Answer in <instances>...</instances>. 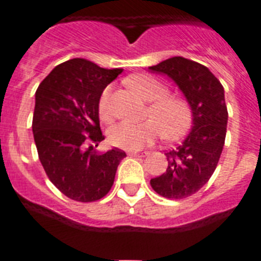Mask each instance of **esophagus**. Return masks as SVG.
Listing matches in <instances>:
<instances>
[{"label":"esophagus","mask_w":261,"mask_h":261,"mask_svg":"<svg viewBox=\"0 0 261 261\" xmlns=\"http://www.w3.org/2000/svg\"><path fill=\"white\" fill-rule=\"evenodd\" d=\"M130 155H133V156H145L146 155V151H130Z\"/></svg>","instance_id":"34e87169"}]
</instances>
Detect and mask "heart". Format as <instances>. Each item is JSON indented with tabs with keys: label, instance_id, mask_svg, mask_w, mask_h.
Masks as SVG:
<instances>
[{
	"label": "heart",
	"instance_id": "1",
	"mask_svg": "<svg viewBox=\"0 0 261 261\" xmlns=\"http://www.w3.org/2000/svg\"><path fill=\"white\" fill-rule=\"evenodd\" d=\"M126 85L142 100L149 102L146 116L150 119L142 123L123 121L112 125L108 130L111 145L126 150H138L151 144L161 133L165 138L172 140L180 137L190 128L192 121L190 103L181 96L168 94L167 87L153 75H132L126 80ZM111 94L112 87L108 86L99 98V115L105 121L112 119Z\"/></svg>",
	"mask_w": 261,
	"mask_h": 261
}]
</instances>
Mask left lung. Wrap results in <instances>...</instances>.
<instances>
[{
	"instance_id": "obj_1",
	"label": "left lung",
	"mask_w": 261,
	"mask_h": 261,
	"mask_svg": "<svg viewBox=\"0 0 261 261\" xmlns=\"http://www.w3.org/2000/svg\"><path fill=\"white\" fill-rule=\"evenodd\" d=\"M149 69L174 80L192 108V130L165 153L166 171L150 180L153 190L166 199H186L208 183L220 161L227 126L223 86L206 66L180 56Z\"/></svg>"
}]
</instances>
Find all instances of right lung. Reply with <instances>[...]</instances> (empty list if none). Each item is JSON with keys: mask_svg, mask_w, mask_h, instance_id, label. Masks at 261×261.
<instances>
[{"mask_svg": "<svg viewBox=\"0 0 261 261\" xmlns=\"http://www.w3.org/2000/svg\"><path fill=\"white\" fill-rule=\"evenodd\" d=\"M121 71L71 59L53 69L36 90L32 132L39 159L53 186L74 201L105 197L126 156L116 147L98 154L91 145L105 140L99 98Z\"/></svg>", "mask_w": 261, "mask_h": 261, "instance_id": "right-lung-1", "label": "right lung"}]
</instances>
